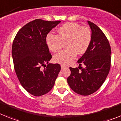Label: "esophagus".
I'll use <instances>...</instances> for the list:
<instances>
[{"label": "esophagus", "instance_id": "esophagus-1", "mask_svg": "<svg viewBox=\"0 0 121 121\" xmlns=\"http://www.w3.org/2000/svg\"><path fill=\"white\" fill-rule=\"evenodd\" d=\"M66 67L65 65H61V69L62 70H63V69H64V68H65Z\"/></svg>", "mask_w": 121, "mask_h": 121}]
</instances>
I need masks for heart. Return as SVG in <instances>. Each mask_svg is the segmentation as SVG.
<instances>
[{"label": "heart", "instance_id": "heart-1", "mask_svg": "<svg viewBox=\"0 0 121 121\" xmlns=\"http://www.w3.org/2000/svg\"><path fill=\"white\" fill-rule=\"evenodd\" d=\"M91 31L87 26H81L76 22H67L60 26L57 34H48L46 43L48 48L54 53L59 51L62 42H65L67 49L61 51L54 56L56 62L68 65L78 54L85 53L91 41Z\"/></svg>", "mask_w": 121, "mask_h": 121}]
</instances>
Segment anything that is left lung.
Instances as JSON below:
<instances>
[{
    "mask_svg": "<svg viewBox=\"0 0 121 121\" xmlns=\"http://www.w3.org/2000/svg\"><path fill=\"white\" fill-rule=\"evenodd\" d=\"M91 30V41L88 50L78 60L79 68L70 67L67 78L70 88L76 93L88 96L102 86L111 67V47L107 38L96 25L88 21ZM84 65L83 68L80 66Z\"/></svg>",
    "mask_w": 121,
    "mask_h": 121,
    "instance_id": "8db88e82",
    "label": "left lung"
}]
</instances>
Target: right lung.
Wrapping results in <instances>:
<instances>
[{
	"label": "right lung",
	"instance_id": "add662e5",
	"mask_svg": "<svg viewBox=\"0 0 121 121\" xmlns=\"http://www.w3.org/2000/svg\"><path fill=\"white\" fill-rule=\"evenodd\" d=\"M60 22L39 19L30 22L19 30L13 42L14 68L18 79L35 96L52 89L61 68L59 64H48L52 56L46 43L48 33Z\"/></svg>",
	"mask_w": 121,
	"mask_h": 121
}]
</instances>
